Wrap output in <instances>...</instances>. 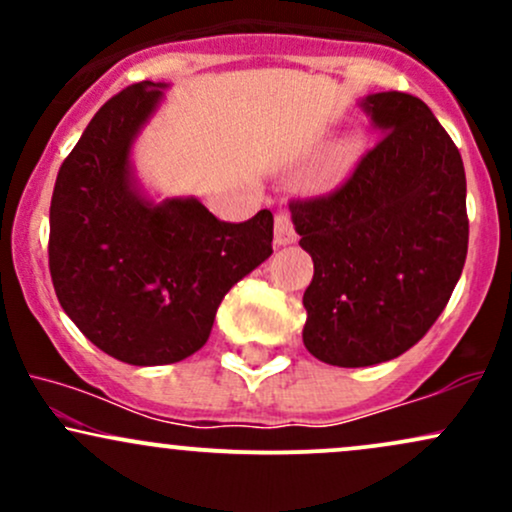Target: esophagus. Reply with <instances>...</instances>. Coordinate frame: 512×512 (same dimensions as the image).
<instances>
[{
    "label": "esophagus",
    "mask_w": 512,
    "mask_h": 512,
    "mask_svg": "<svg viewBox=\"0 0 512 512\" xmlns=\"http://www.w3.org/2000/svg\"><path fill=\"white\" fill-rule=\"evenodd\" d=\"M276 226H274V243L276 245H291L296 243V228H293L291 216L286 211H276Z\"/></svg>",
    "instance_id": "1"
}]
</instances>
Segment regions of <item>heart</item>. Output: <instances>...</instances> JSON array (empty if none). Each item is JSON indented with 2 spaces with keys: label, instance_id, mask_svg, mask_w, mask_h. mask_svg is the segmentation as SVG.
Returning a JSON list of instances; mask_svg holds the SVG:
<instances>
[{
  "label": "heart",
  "instance_id": "1",
  "mask_svg": "<svg viewBox=\"0 0 512 512\" xmlns=\"http://www.w3.org/2000/svg\"><path fill=\"white\" fill-rule=\"evenodd\" d=\"M356 154H358V139L356 137H346L344 142H339L337 146H334L330 166H327V173H330V178H337V175H342L344 170L351 166V161H354Z\"/></svg>",
  "mask_w": 512,
  "mask_h": 512
}]
</instances>
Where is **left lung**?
Instances as JSON below:
<instances>
[{"label":"left lung","mask_w":512,"mask_h":512,"mask_svg":"<svg viewBox=\"0 0 512 512\" xmlns=\"http://www.w3.org/2000/svg\"><path fill=\"white\" fill-rule=\"evenodd\" d=\"M383 137L327 197L291 202L315 274L303 293V344L320 361L363 368L411 349L448 305L467 257L462 156L421 98L358 103Z\"/></svg>","instance_id":"left-lung-1"}]
</instances>
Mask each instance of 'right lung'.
<instances>
[{
	"label": "right lung",
	"instance_id": "obj_1",
	"mask_svg": "<svg viewBox=\"0 0 512 512\" xmlns=\"http://www.w3.org/2000/svg\"><path fill=\"white\" fill-rule=\"evenodd\" d=\"M166 84L110 98L64 158L50 204V274L64 313L129 366H163L207 344L233 284L272 255L274 216L216 219L197 197L156 202L139 185L132 146Z\"/></svg>",
	"mask_w": 512,
	"mask_h": 512
}]
</instances>
